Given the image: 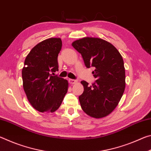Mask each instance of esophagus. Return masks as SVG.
Segmentation results:
<instances>
[{
    "instance_id": "esophagus-1",
    "label": "esophagus",
    "mask_w": 151,
    "mask_h": 151,
    "mask_svg": "<svg viewBox=\"0 0 151 151\" xmlns=\"http://www.w3.org/2000/svg\"><path fill=\"white\" fill-rule=\"evenodd\" d=\"M68 82H69L70 84H75V83H76V82H77V81L75 80V79L69 78V79H68Z\"/></svg>"
}]
</instances>
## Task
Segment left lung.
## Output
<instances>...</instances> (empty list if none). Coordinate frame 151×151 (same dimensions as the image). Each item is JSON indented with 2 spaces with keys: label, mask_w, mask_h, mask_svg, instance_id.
Returning <instances> with one entry per match:
<instances>
[{
  "label": "left lung",
  "mask_w": 151,
  "mask_h": 151,
  "mask_svg": "<svg viewBox=\"0 0 151 151\" xmlns=\"http://www.w3.org/2000/svg\"><path fill=\"white\" fill-rule=\"evenodd\" d=\"M81 53L86 68L96 78L91 86L81 81L83 93L78 99L83 111L94 118L106 116L116 108L125 88L124 61L118 50L111 43L99 38L85 37L73 42Z\"/></svg>",
  "instance_id": "8db88e82"
}]
</instances>
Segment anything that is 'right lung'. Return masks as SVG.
<instances>
[{"instance_id":"right-lung-1","label":"right lung","mask_w":151,"mask_h":151,"mask_svg":"<svg viewBox=\"0 0 151 151\" xmlns=\"http://www.w3.org/2000/svg\"><path fill=\"white\" fill-rule=\"evenodd\" d=\"M61 47L59 38L45 40L30 50L24 60L23 88L30 104L39 112L57 111L67 93L68 81L55 74L58 70Z\"/></svg>"}]
</instances>
